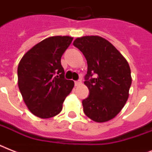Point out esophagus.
Returning <instances> with one entry per match:
<instances>
[{
    "label": "esophagus",
    "instance_id": "1",
    "mask_svg": "<svg viewBox=\"0 0 152 152\" xmlns=\"http://www.w3.org/2000/svg\"><path fill=\"white\" fill-rule=\"evenodd\" d=\"M81 83H82V82H81V80H77V81H75V85H76V86H79V85H80Z\"/></svg>",
    "mask_w": 152,
    "mask_h": 152
}]
</instances>
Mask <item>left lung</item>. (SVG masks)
Masks as SVG:
<instances>
[{
  "mask_svg": "<svg viewBox=\"0 0 152 152\" xmlns=\"http://www.w3.org/2000/svg\"><path fill=\"white\" fill-rule=\"evenodd\" d=\"M73 45L83 53L88 63L84 84L90 95L82 101L83 112L94 121H108L118 115L129 98L132 83L129 63L100 36L77 38Z\"/></svg>",
  "mask_w": 152,
  "mask_h": 152,
  "instance_id": "8db88e82",
  "label": "left lung"
}]
</instances>
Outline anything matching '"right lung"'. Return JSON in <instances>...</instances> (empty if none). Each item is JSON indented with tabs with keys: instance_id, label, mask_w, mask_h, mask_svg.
Here are the masks:
<instances>
[{
	"instance_id": "obj_1",
	"label": "right lung",
	"mask_w": 152,
	"mask_h": 152,
	"mask_svg": "<svg viewBox=\"0 0 152 152\" xmlns=\"http://www.w3.org/2000/svg\"><path fill=\"white\" fill-rule=\"evenodd\" d=\"M72 39L70 36L47 38L27 51L19 63V89L28 110L39 118L57 115L73 88L74 82L64 78L61 64Z\"/></svg>"
}]
</instances>
